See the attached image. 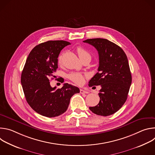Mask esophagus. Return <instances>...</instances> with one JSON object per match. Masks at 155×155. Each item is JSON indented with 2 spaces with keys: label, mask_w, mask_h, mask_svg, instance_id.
<instances>
[{
  "label": "esophagus",
  "mask_w": 155,
  "mask_h": 155,
  "mask_svg": "<svg viewBox=\"0 0 155 155\" xmlns=\"http://www.w3.org/2000/svg\"><path fill=\"white\" fill-rule=\"evenodd\" d=\"M80 93H81V94H88V93H89L87 91H85V90H82V89H80Z\"/></svg>",
  "instance_id": "esophagus-1"
}]
</instances>
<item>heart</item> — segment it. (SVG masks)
Instances as JSON below:
<instances>
[{
    "mask_svg": "<svg viewBox=\"0 0 155 155\" xmlns=\"http://www.w3.org/2000/svg\"><path fill=\"white\" fill-rule=\"evenodd\" d=\"M77 53L81 59V60L84 58H90L91 59V56L90 53L87 51L83 47H78L77 48ZM62 56H59L58 58V62L60 63L61 62ZM69 78L75 83L77 84H81L84 82V75L79 72H72L69 75Z\"/></svg>",
    "mask_w": 155,
    "mask_h": 155,
    "instance_id": "heart-1",
    "label": "heart"
}]
</instances>
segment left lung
Returning a JSON list of instances; mask_svg holds the SVG:
<instances>
[{"label": "left lung", "mask_w": 155, "mask_h": 155, "mask_svg": "<svg viewBox=\"0 0 155 155\" xmlns=\"http://www.w3.org/2000/svg\"><path fill=\"white\" fill-rule=\"evenodd\" d=\"M83 42L96 48L99 59L98 72L88 85H101L100 101L90 109L97 115H111L121 108L127 97L132 82L127 58L121 47L107 39L90 38Z\"/></svg>", "instance_id": "8db88e82"}]
</instances>
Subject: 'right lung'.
<instances>
[{
  "instance_id": "right-lung-1",
  "label": "right lung",
  "mask_w": 155,
  "mask_h": 155,
  "mask_svg": "<svg viewBox=\"0 0 155 155\" xmlns=\"http://www.w3.org/2000/svg\"><path fill=\"white\" fill-rule=\"evenodd\" d=\"M70 44L64 40L41 43L31 50L26 59L21 77L22 87L29 105L42 116L52 118L64 114L72 96L80 93L79 88L72 84L64 83L56 89L50 83L51 77H55L61 51Z\"/></svg>"
}]
</instances>
